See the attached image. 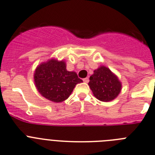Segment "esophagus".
Listing matches in <instances>:
<instances>
[{
	"label": "esophagus",
	"instance_id": "1",
	"mask_svg": "<svg viewBox=\"0 0 155 155\" xmlns=\"http://www.w3.org/2000/svg\"><path fill=\"white\" fill-rule=\"evenodd\" d=\"M83 82H85V83H87V82H89V79H88V77L84 78V79H83Z\"/></svg>",
	"mask_w": 155,
	"mask_h": 155
}]
</instances>
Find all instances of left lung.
I'll return each mask as SVG.
<instances>
[{"label": "left lung", "instance_id": "8db88e82", "mask_svg": "<svg viewBox=\"0 0 155 155\" xmlns=\"http://www.w3.org/2000/svg\"><path fill=\"white\" fill-rule=\"evenodd\" d=\"M88 84L96 98L102 102L113 100L121 91V83L117 76L103 66L94 71Z\"/></svg>", "mask_w": 155, "mask_h": 155}]
</instances>
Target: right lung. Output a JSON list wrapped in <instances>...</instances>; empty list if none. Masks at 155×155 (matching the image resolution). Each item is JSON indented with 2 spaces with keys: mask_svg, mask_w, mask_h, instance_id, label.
<instances>
[{
  "mask_svg": "<svg viewBox=\"0 0 155 155\" xmlns=\"http://www.w3.org/2000/svg\"><path fill=\"white\" fill-rule=\"evenodd\" d=\"M34 79L38 92L54 102L68 99L76 84L82 82L76 73L67 71L64 61L55 59L39 65L35 71Z\"/></svg>",
  "mask_w": 155,
  "mask_h": 155,
  "instance_id": "right-lung-1",
  "label": "right lung"
}]
</instances>
